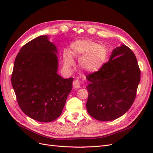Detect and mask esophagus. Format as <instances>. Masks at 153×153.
Masks as SVG:
<instances>
[{
    "mask_svg": "<svg viewBox=\"0 0 153 153\" xmlns=\"http://www.w3.org/2000/svg\"><path fill=\"white\" fill-rule=\"evenodd\" d=\"M73 85L75 89H78V88L80 87V82L78 81V80H74L73 82Z\"/></svg>",
    "mask_w": 153,
    "mask_h": 153,
    "instance_id": "esophagus-1",
    "label": "esophagus"
}]
</instances>
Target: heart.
<instances>
[{
  "label": "heart",
  "mask_w": 153,
  "mask_h": 153,
  "mask_svg": "<svg viewBox=\"0 0 153 153\" xmlns=\"http://www.w3.org/2000/svg\"><path fill=\"white\" fill-rule=\"evenodd\" d=\"M71 52L78 59L80 68L87 73H95L103 67L108 59V50L105 45L90 39H79L71 45ZM64 64L70 68L74 62L68 50L64 52Z\"/></svg>",
  "instance_id": "b5f03b06"
}]
</instances>
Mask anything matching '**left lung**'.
<instances>
[{
  "instance_id": "left-lung-1",
  "label": "left lung",
  "mask_w": 153,
  "mask_h": 153,
  "mask_svg": "<svg viewBox=\"0 0 153 153\" xmlns=\"http://www.w3.org/2000/svg\"><path fill=\"white\" fill-rule=\"evenodd\" d=\"M91 116L110 121L126 113L136 97L140 71L135 54L126 45L113 50L110 59L98 71L86 76Z\"/></svg>"
}]
</instances>
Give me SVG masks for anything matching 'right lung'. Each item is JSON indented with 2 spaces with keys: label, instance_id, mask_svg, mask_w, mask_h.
I'll list each match as a JSON object with an SVG mask.
<instances>
[{
  "label": "right lung",
  "instance_id": "add662e5",
  "mask_svg": "<svg viewBox=\"0 0 153 153\" xmlns=\"http://www.w3.org/2000/svg\"><path fill=\"white\" fill-rule=\"evenodd\" d=\"M58 51L47 35L23 46L14 64L12 86L22 112L36 121L48 123L61 115L73 78L57 73Z\"/></svg>",
  "mask_w": 153,
  "mask_h": 153
}]
</instances>
